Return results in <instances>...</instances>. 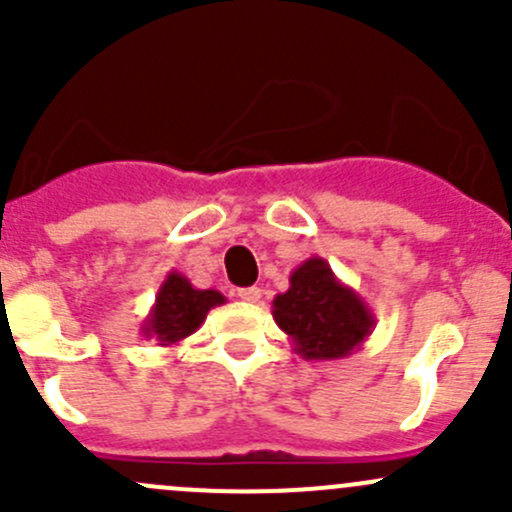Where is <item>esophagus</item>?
<instances>
[{
	"instance_id": "1",
	"label": "esophagus",
	"mask_w": 512,
	"mask_h": 512,
	"mask_svg": "<svg viewBox=\"0 0 512 512\" xmlns=\"http://www.w3.org/2000/svg\"><path fill=\"white\" fill-rule=\"evenodd\" d=\"M237 297H240L242 302L255 304V302H260L262 289H260V287H242V289H237Z\"/></svg>"
}]
</instances>
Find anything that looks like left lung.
<instances>
[{
  "instance_id": "1",
  "label": "left lung",
  "mask_w": 512,
  "mask_h": 512,
  "mask_svg": "<svg viewBox=\"0 0 512 512\" xmlns=\"http://www.w3.org/2000/svg\"><path fill=\"white\" fill-rule=\"evenodd\" d=\"M272 317L307 361L347 359L376 324L369 304L322 257H309L289 275L287 292L272 299Z\"/></svg>"
}]
</instances>
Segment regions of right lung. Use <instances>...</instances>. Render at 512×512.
Segmentation results:
<instances>
[{"label": "right lung", "mask_w": 512, "mask_h": 512, "mask_svg": "<svg viewBox=\"0 0 512 512\" xmlns=\"http://www.w3.org/2000/svg\"><path fill=\"white\" fill-rule=\"evenodd\" d=\"M220 304H225V297L218 289L193 287L188 277L173 270L158 287L156 302L141 324V334L156 339L160 347H173L198 332L210 309Z\"/></svg>", "instance_id": "obj_1"}]
</instances>
